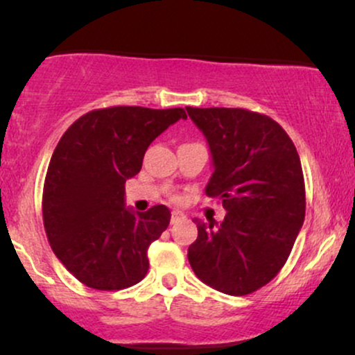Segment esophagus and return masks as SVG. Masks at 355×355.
I'll use <instances>...</instances> for the list:
<instances>
[{"instance_id":"34e87169","label":"esophagus","mask_w":355,"mask_h":355,"mask_svg":"<svg viewBox=\"0 0 355 355\" xmlns=\"http://www.w3.org/2000/svg\"><path fill=\"white\" fill-rule=\"evenodd\" d=\"M183 218H185V215H183L182 211L175 210L173 214H172V218H170V222H172V223H177V222H180V220H183Z\"/></svg>"}]
</instances>
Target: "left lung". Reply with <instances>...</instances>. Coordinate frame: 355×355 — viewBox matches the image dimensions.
I'll return each mask as SVG.
<instances>
[{
	"mask_svg": "<svg viewBox=\"0 0 355 355\" xmlns=\"http://www.w3.org/2000/svg\"><path fill=\"white\" fill-rule=\"evenodd\" d=\"M211 155L205 191L222 198L220 223L195 220L189 262L203 284L247 295L270 282L291 255L305 217L302 165L277 121L243 108H191Z\"/></svg>",
	"mask_w": 355,
	"mask_h": 355,
	"instance_id": "obj_1",
	"label": "left lung"
}]
</instances>
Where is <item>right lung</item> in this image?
<instances>
[{
	"label": "right lung",
	"instance_id": "obj_1",
	"mask_svg": "<svg viewBox=\"0 0 355 355\" xmlns=\"http://www.w3.org/2000/svg\"><path fill=\"white\" fill-rule=\"evenodd\" d=\"M185 110L112 107L80 116L48 165L43 223L48 242L80 282L120 291L148 272L150 243L166 230L170 210L125 205V182L141 170L150 144Z\"/></svg>",
	"mask_w": 355,
	"mask_h": 355
}]
</instances>
